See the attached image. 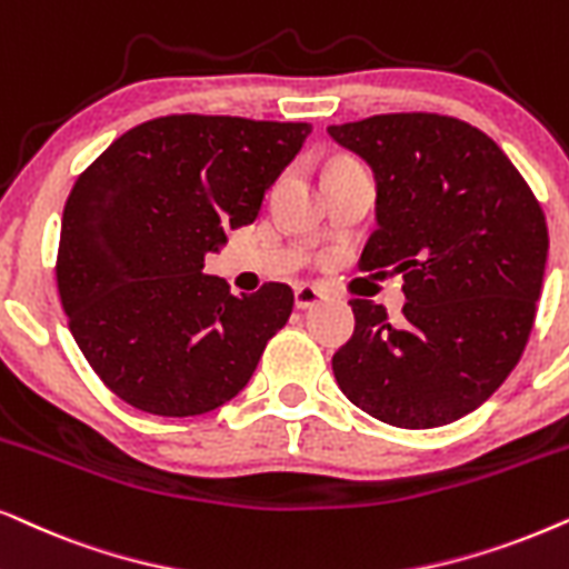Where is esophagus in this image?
<instances>
[{"label": "esophagus", "mask_w": 569, "mask_h": 569, "mask_svg": "<svg viewBox=\"0 0 569 569\" xmlns=\"http://www.w3.org/2000/svg\"><path fill=\"white\" fill-rule=\"evenodd\" d=\"M323 298H327V292L319 290V287H313V284L295 287V306H298L300 311H306V308H313L316 302H321Z\"/></svg>", "instance_id": "obj_1"}]
</instances>
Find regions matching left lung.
I'll list each match as a JSON object with an SVG mask.
<instances>
[{
  "label": "left lung",
  "mask_w": 569,
  "mask_h": 569,
  "mask_svg": "<svg viewBox=\"0 0 569 569\" xmlns=\"http://www.w3.org/2000/svg\"><path fill=\"white\" fill-rule=\"evenodd\" d=\"M329 136L373 169L376 232L360 263L402 274V321L350 300L356 331L331 358L345 397L397 429L473 412L526 350L549 232L505 151L445 114H376Z\"/></svg>",
  "instance_id": "left-lung-1"
}]
</instances>
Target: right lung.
<instances>
[{"label":"right lung","instance_id":"obj_1","mask_svg":"<svg viewBox=\"0 0 569 569\" xmlns=\"http://www.w3.org/2000/svg\"><path fill=\"white\" fill-rule=\"evenodd\" d=\"M308 122L169 114L132 128L64 203L57 287L80 352L132 408L164 418L230 402L292 313L267 282L232 295L203 256L256 221Z\"/></svg>","mask_w":569,"mask_h":569}]
</instances>
